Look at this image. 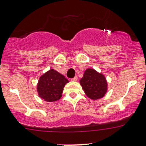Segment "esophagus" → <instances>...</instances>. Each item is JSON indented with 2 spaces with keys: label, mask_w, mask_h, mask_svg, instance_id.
<instances>
[{
  "label": "esophagus",
  "mask_w": 146,
  "mask_h": 146,
  "mask_svg": "<svg viewBox=\"0 0 146 146\" xmlns=\"http://www.w3.org/2000/svg\"><path fill=\"white\" fill-rule=\"evenodd\" d=\"M71 80H73V81H77V80H78V77H77V76H76V77H74V78H72Z\"/></svg>",
  "instance_id": "34e87169"
}]
</instances>
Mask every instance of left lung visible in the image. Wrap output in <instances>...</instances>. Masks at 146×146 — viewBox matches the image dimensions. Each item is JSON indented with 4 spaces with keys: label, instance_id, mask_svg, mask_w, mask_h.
<instances>
[{
    "label": "left lung",
    "instance_id": "left-lung-1",
    "mask_svg": "<svg viewBox=\"0 0 146 146\" xmlns=\"http://www.w3.org/2000/svg\"><path fill=\"white\" fill-rule=\"evenodd\" d=\"M80 83L86 96L92 100L102 98L107 93L108 83L104 75L94 69H86Z\"/></svg>",
    "mask_w": 146,
    "mask_h": 146
}]
</instances>
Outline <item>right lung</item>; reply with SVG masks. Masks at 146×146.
Returning a JSON list of instances; mask_svg holds the SVG:
<instances>
[{
    "label": "right lung",
    "instance_id": "right-lung-1",
    "mask_svg": "<svg viewBox=\"0 0 146 146\" xmlns=\"http://www.w3.org/2000/svg\"><path fill=\"white\" fill-rule=\"evenodd\" d=\"M68 83L67 78L54 69H50L40 77L37 90L40 98L45 101L53 102L62 96L63 88Z\"/></svg>",
    "mask_w": 146,
    "mask_h": 146
}]
</instances>
